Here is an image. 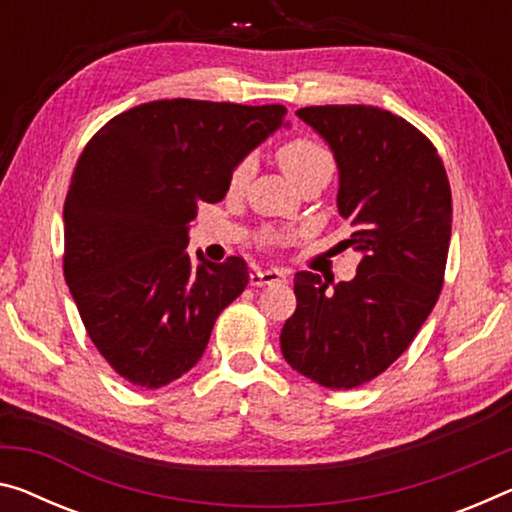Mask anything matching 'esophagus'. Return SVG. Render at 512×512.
<instances>
[{
  "instance_id": "esophagus-1",
  "label": "esophagus",
  "mask_w": 512,
  "mask_h": 512,
  "mask_svg": "<svg viewBox=\"0 0 512 512\" xmlns=\"http://www.w3.org/2000/svg\"><path fill=\"white\" fill-rule=\"evenodd\" d=\"M251 286H270V283H283L286 281V272L277 270V267H254L249 272Z\"/></svg>"
}]
</instances>
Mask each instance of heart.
Instances as JSON below:
<instances>
[{"instance_id": "heart-1", "label": "heart", "mask_w": 512, "mask_h": 512, "mask_svg": "<svg viewBox=\"0 0 512 512\" xmlns=\"http://www.w3.org/2000/svg\"><path fill=\"white\" fill-rule=\"evenodd\" d=\"M277 160H279V167L283 169V174L293 180L295 185L302 183L304 178H309L313 174H332V167H334L332 153H329L318 139L306 137V135L283 141V144L277 148ZM251 171H254V160L247 157V160H242L238 167L233 169L231 185L233 187L245 185L251 176Z\"/></svg>"}]
</instances>
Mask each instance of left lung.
Segmentation results:
<instances>
[{"label":"left lung","instance_id":"left-lung-1","mask_svg":"<svg viewBox=\"0 0 512 512\" xmlns=\"http://www.w3.org/2000/svg\"><path fill=\"white\" fill-rule=\"evenodd\" d=\"M332 148L338 215L361 251L352 281L297 272V309L281 329L290 368L327 389L387 371L435 306L451 240V185L432 141L387 109H297Z\"/></svg>","mask_w":512,"mask_h":512}]
</instances>
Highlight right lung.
Instances as JSON below:
<instances>
[{
	"label": "right lung",
	"instance_id": "add662e5",
	"mask_svg": "<svg viewBox=\"0 0 512 512\" xmlns=\"http://www.w3.org/2000/svg\"><path fill=\"white\" fill-rule=\"evenodd\" d=\"M283 105L153 100L114 116L77 160L64 203V274L86 334L125 380L160 389L203 357L247 263L185 247L196 203L222 201L233 169L281 128Z\"/></svg>",
	"mask_w": 512,
	"mask_h": 512
}]
</instances>
